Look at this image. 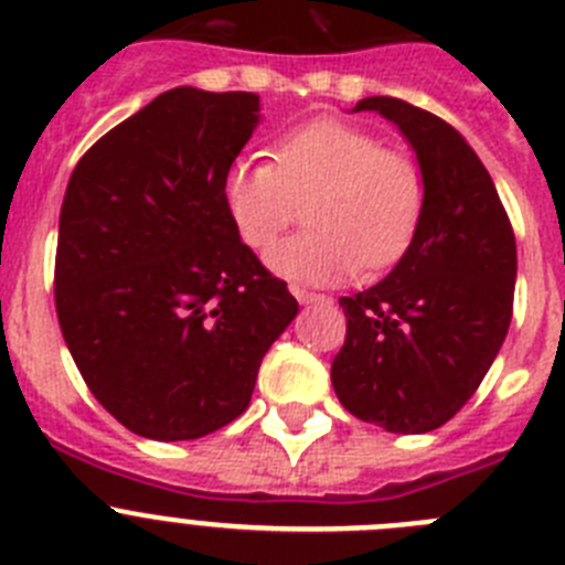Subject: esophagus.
<instances>
[{"label": "esophagus", "instance_id": "obj_1", "mask_svg": "<svg viewBox=\"0 0 565 565\" xmlns=\"http://www.w3.org/2000/svg\"><path fill=\"white\" fill-rule=\"evenodd\" d=\"M292 295L298 298V303H323V301H329L327 295L309 292V289H301V287H292Z\"/></svg>", "mask_w": 565, "mask_h": 565}]
</instances>
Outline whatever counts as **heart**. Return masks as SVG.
<instances>
[{
  "label": "heart",
  "instance_id": "heart-1",
  "mask_svg": "<svg viewBox=\"0 0 565 565\" xmlns=\"http://www.w3.org/2000/svg\"><path fill=\"white\" fill-rule=\"evenodd\" d=\"M309 200L312 231L270 253L278 276L301 284L377 273L408 250L422 216V177L403 151L354 124L320 118L284 135L273 160H238L225 177L233 227L253 250L276 245Z\"/></svg>",
  "mask_w": 565,
  "mask_h": 565
}]
</instances>
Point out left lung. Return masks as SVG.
<instances>
[{
  "instance_id": "8db88e82",
  "label": "left lung",
  "mask_w": 565,
  "mask_h": 565,
  "mask_svg": "<svg viewBox=\"0 0 565 565\" xmlns=\"http://www.w3.org/2000/svg\"><path fill=\"white\" fill-rule=\"evenodd\" d=\"M403 131L422 171V216L405 256L374 287L340 298L345 343L332 360L340 405L391 434H428L476 394L504 343L515 233L465 137L408 100L363 98Z\"/></svg>"
}]
</instances>
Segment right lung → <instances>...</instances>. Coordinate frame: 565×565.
<instances>
[{
	"mask_svg": "<svg viewBox=\"0 0 565 565\" xmlns=\"http://www.w3.org/2000/svg\"><path fill=\"white\" fill-rule=\"evenodd\" d=\"M258 109L256 93L177 86L106 131L70 177L61 334L95 399L146 439H200L245 414L262 358L298 315L225 205Z\"/></svg>",
	"mask_w": 565,
	"mask_h": 565,
	"instance_id": "right-lung-1",
	"label": "right lung"
}]
</instances>
